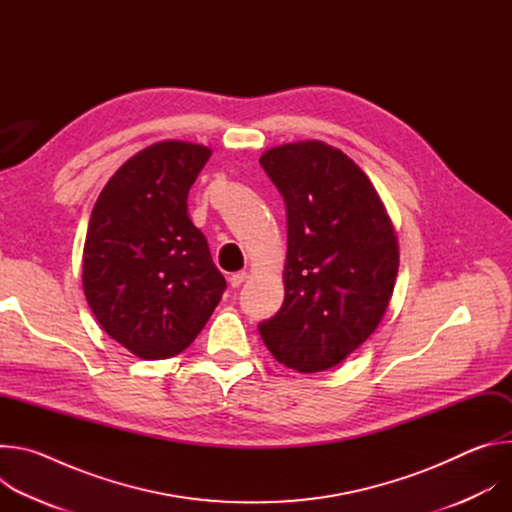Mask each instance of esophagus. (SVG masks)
Segmentation results:
<instances>
[{
    "label": "esophagus",
    "instance_id": "34e87169",
    "mask_svg": "<svg viewBox=\"0 0 512 512\" xmlns=\"http://www.w3.org/2000/svg\"><path fill=\"white\" fill-rule=\"evenodd\" d=\"M247 277H249V275H247L245 271H237V273H233V275L229 277V283H231V287H239Z\"/></svg>",
    "mask_w": 512,
    "mask_h": 512
}]
</instances>
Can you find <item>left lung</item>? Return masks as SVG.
I'll list each match as a JSON object with an SVG mask.
<instances>
[{"mask_svg": "<svg viewBox=\"0 0 512 512\" xmlns=\"http://www.w3.org/2000/svg\"><path fill=\"white\" fill-rule=\"evenodd\" d=\"M259 162L287 208L285 300L259 332L285 367L328 371L389 308L399 271L395 227L369 176L324 141L283 143Z\"/></svg>", "mask_w": 512, "mask_h": 512, "instance_id": "left-lung-1", "label": "left lung"}]
</instances>
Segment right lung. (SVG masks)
<instances>
[{
  "label": "right lung",
  "mask_w": 512,
  "mask_h": 512,
  "mask_svg": "<svg viewBox=\"0 0 512 512\" xmlns=\"http://www.w3.org/2000/svg\"><path fill=\"white\" fill-rule=\"evenodd\" d=\"M212 150L166 139L131 156L101 190L83 249V289L101 328L143 360L180 354L227 281L188 216Z\"/></svg>",
  "instance_id": "add662e5"
}]
</instances>
